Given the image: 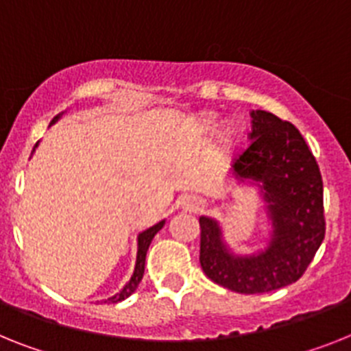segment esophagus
<instances>
[{
  "label": "esophagus",
  "mask_w": 351,
  "mask_h": 351,
  "mask_svg": "<svg viewBox=\"0 0 351 351\" xmlns=\"http://www.w3.org/2000/svg\"><path fill=\"white\" fill-rule=\"evenodd\" d=\"M202 207H203V202L199 198H194V196H189V198H185V202H184V208H185V210L198 212Z\"/></svg>",
  "instance_id": "obj_1"
}]
</instances>
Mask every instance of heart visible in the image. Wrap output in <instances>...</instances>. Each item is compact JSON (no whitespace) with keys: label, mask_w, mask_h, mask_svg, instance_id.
<instances>
[{"label":"heart","mask_w":351,"mask_h":351,"mask_svg":"<svg viewBox=\"0 0 351 351\" xmlns=\"http://www.w3.org/2000/svg\"><path fill=\"white\" fill-rule=\"evenodd\" d=\"M193 128L199 137H210L219 128V116H217L216 112H202V114L194 117ZM217 137H219V144L223 152H232L243 139V125L237 123V121H228V123L221 126Z\"/></svg>","instance_id":"1"}]
</instances>
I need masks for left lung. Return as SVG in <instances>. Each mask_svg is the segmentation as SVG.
Segmentation results:
<instances>
[{"label": "left lung", "instance_id": "8db88e82", "mask_svg": "<svg viewBox=\"0 0 351 351\" xmlns=\"http://www.w3.org/2000/svg\"><path fill=\"white\" fill-rule=\"evenodd\" d=\"M252 119V144L235 158L232 175L261 189L271 221L269 243L253 255H235L219 223L199 217L203 273L241 294L269 293L296 282L325 239L323 180L305 139L271 112L253 110Z\"/></svg>", "mask_w": 351, "mask_h": 351}]
</instances>
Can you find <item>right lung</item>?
<instances>
[{
	"label": "right lung",
	"mask_w": 351,
	"mask_h": 351,
	"mask_svg": "<svg viewBox=\"0 0 351 351\" xmlns=\"http://www.w3.org/2000/svg\"><path fill=\"white\" fill-rule=\"evenodd\" d=\"M58 117H60V116L53 117L51 125L58 119ZM37 144H39V143H37ZM37 144H35V146H37ZM164 223H166V221H160V223L153 225L152 228H148V230L141 232L139 237H137V261H135L134 275H132L130 280L126 282V285L119 291V293H116L114 296H110L108 300H105V303H117V302H121V300L128 298V296H130L132 293H135V289L139 287V282L143 280V275H144V262H146V253H148V248H149V244H152L153 237L157 235L158 230H162Z\"/></svg>",
	"instance_id": "add662e5"
}]
</instances>
